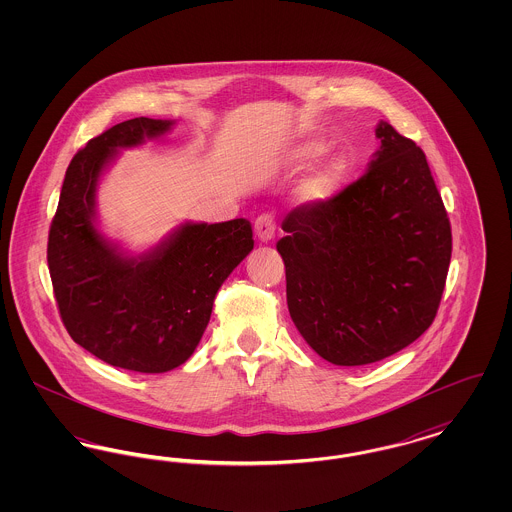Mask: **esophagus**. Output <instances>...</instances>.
Listing matches in <instances>:
<instances>
[{"label":"esophagus","mask_w":512,"mask_h":512,"mask_svg":"<svg viewBox=\"0 0 512 512\" xmlns=\"http://www.w3.org/2000/svg\"><path fill=\"white\" fill-rule=\"evenodd\" d=\"M274 230H276V220L270 213H263L255 220V236L261 242H270L274 238Z\"/></svg>","instance_id":"34e87169"}]
</instances>
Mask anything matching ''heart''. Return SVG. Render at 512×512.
Listing matches in <instances>:
<instances>
[{"label":"heart","instance_id":"1","mask_svg":"<svg viewBox=\"0 0 512 512\" xmlns=\"http://www.w3.org/2000/svg\"><path fill=\"white\" fill-rule=\"evenodd\" d=\"M328 151V146L324 142H309L305 146L299 147L295 151V159L299 163H309L315 161L318 157H322ZM345 159H332L330 163H326L322 169H318L313 176H309L305 180V184L301 186V195L305 199H324L332 194L338 186H340L343 176H345Z\"/></svg>","mask_w":512,"mask_h":512}]
</instances>
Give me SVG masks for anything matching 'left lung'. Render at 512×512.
Here are the masks:
<instances>
[{"label":"left lung","mask_w":512,"mask_h":512,"mask_svg":"<svg viewBox=\"0 0 512 512\" xmlns=\"http://www.w3.org/2000/svg\"><path fill=\"white\" fill-rule=\"evenodd\" d=\"M368 171L330 199L297 205L276 244L299 334L328 363L382 361L438 315L451 224L426 155L380 122Z\"/></svg>","instance_id":"obj_1"}]
</instances>
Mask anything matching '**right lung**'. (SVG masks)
I'll return each mask as SVG.
<instances>
[{
    "label": "right lung",
    "mask_w": 512,
    "mask_h": 512,
    "mask_svg": "<svg viewBox=\"0 0 512 512\" xmlns=\"http://www.w3.org/2000/svg\"><path fill=\"white\" fill-rule=\"evenodd\" d=\"M171 124L130 119L78 149L49 226V276L69 336L107 365L147 374L190 359L222 282L253 249L245 219L184 224L140 257H122L96 230V186L105 165L119 147L140 146Z\"/></svg>",
    "instance_id": "right-lung-1"
}]
</instances>
